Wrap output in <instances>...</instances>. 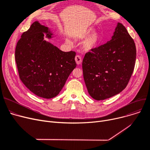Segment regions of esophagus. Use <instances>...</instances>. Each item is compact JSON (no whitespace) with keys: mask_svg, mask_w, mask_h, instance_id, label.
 Segmentation results:
<instances>
[{"mask_svg":"<svg viewBox=\"0 0 150 150\" xmlns=\"http://www.w3.org/2000/svg\"><path fill=\"white\" fill-rule=\"evenodd\" d=\"M75 61L76 62V64L78 65L80 64L81 62H82V59H81V57L80 56H79V55H76V56L75 57Z\"/></svg>","mask_w":150,"mask_h":150,"instance_id":"1","label":"esophagus"}]
</instances>
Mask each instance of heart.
Wrapping results in <instances>:
<instances>
[{
    "mask_svg": "<svg viewBox=\"0 0 150 150\" xmlns=\"http://www.w3.org/2000/svg\"><path fill=\"white\" fill-rule=\"evenodd\" d=\"M93 28H89L81 31L76 35V38L79 40H83L86 38L84 41L82 45V48L85 52L96 50L101 44L102 37L101 35L97 32L93 33ZM66 42L69 44L71 43L69 39H66Z\"/></svg>",
    "mask_w": 150,
    "mask_h": 150,
    "instance_id": "heart-1",
    "label": "heart"
}]
</instances>
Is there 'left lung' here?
I'll list each match as a JSON object with an SVG mask.
<instances>
[{
  "label": "left lung",
  "mask_w": 150,
  "mask_h": 150,
  "mask_svg": "<svg viewBox=\"0 0 150 150\" xmlns=\"http://www.w3.org/2000/svg\"><path fill=\"white\" fill-rule=\"evenodd\" d=\"M136 59L134 41L118 22L111 40L83 58V77L89 95L103 100L121 92L129 81Z\"/></svg>",
  "instance_id": "obj_1"
}]
</instances>
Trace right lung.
Returning <instances> with one entry per match:
<instances>
[{"label":"right lung","mask_w":150,"mask_h":150,"mask_svg":"<svg viewBox=\"0 0 150 150\" xmlns=\"http://www.w3.org/2000/svg\"><path fill=\"white\" fill-rule=\"evenodd\" d=\"M53 38L50 29L33 22L23 32L15 50L20 79L36 96L52 98L58 96L76 67V53L62 52L44 39Z\"/></svg>","instance_id":"add662e5"}]
</instances>
